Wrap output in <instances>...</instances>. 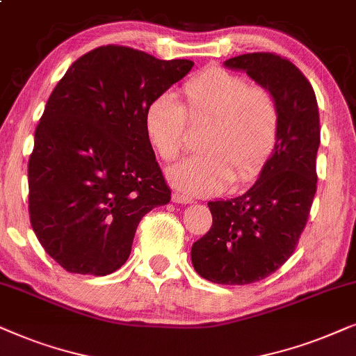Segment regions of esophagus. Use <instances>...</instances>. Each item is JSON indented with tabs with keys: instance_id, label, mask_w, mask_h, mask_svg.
Masks as SVG:
<instances>
[{
	"instance_id": "1",
	"label": "esophagus",
	"mask_w": 356,
	"mask_h": 356,
	"mask_svg": "<svg viewBox=\"0 0 356 356\" xmlns=\"http://www.w3.org/2000/svg\"><path fill=\"white\" fill-rule=\"evenodd\" d=\"M172 202L174 203H181V205H187V203H192L193 200L191 197H187V195H184V193H172Z\"/></svg>"
}]
</instances>
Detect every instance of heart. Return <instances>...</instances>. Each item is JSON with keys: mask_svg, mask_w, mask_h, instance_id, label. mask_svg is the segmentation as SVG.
<instances>
[{"mask_svg": "<svg viewBox=\"0 0 356 356\" xmlns=\"http://www.w3.org/2000/svg\"><path fill=\"white\" fill-rule=\"evenodd\" d=\"M192 122H210L202 136L203 153L188 156L168 170L175 188L188 195H210L231 181L245 182L259 174L277 145L280 107L275 94L244 76L210 66L182 86ZM186 112L172 94L148 102L145 135L163 161H174L184 148Z\"/></svg>", "mask_w": 356, "mask_h": 356, "instance_id": "1", "label": "heart"}]
</instances>
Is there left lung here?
<instances>
[{
  "label": "left lung",
  "instance_id": "obj_1",
  "mask_svg": "<svg viewBox=\"0 0 356 356\" xmlns=\"http://www.w3.org/2000/svg\"><path fill=\"white\" fill-rule=\"evenodd\" d=\"M275 94L280 134L272 156L248 192L208 202L213 225L192 245V265L208 282L248 285L264 280L290 259L316 193L321 143L314 89L290 60L245 54L225 61Z\"/></svg>",
  "mask_w": 356,
  "mask_h": 356
}]
</instances>
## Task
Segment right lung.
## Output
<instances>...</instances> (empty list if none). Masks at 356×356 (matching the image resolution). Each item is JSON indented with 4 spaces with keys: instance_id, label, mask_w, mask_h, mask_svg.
Returning <instances> with one entry per match:
<instances>
[{
    "instance_id": "1",
    "label": "right lung",
    "mask_w": 356,
    "mask_h": 356,
    "mask_svg": "<svg viewBox=\"0 0 356 356\" xmlns=\"http://www.w3.org/2000/svg\"><path fill=\"white\" fill-rule=\"evenodd\" d=\"M129 47H99L47 101L29 159L32 229L71 273L108 275L130 257L146 213L170 200L145 135L148 102L192 70Z\"/></svg>"
}]
</instances>
